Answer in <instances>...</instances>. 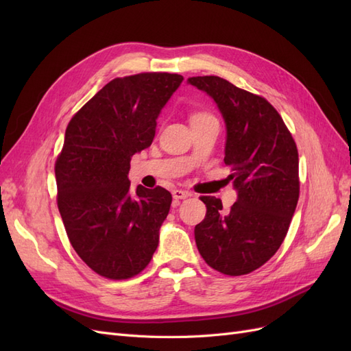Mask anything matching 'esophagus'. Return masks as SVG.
Here are the masks:
<instances>
[{
  "label": "esophagus",
  "instance_id": "34e87169",
  "mask_svg": "<svg viewBox=\"0 0 351 351\" xmlns=\"http://www.w3.org/2000/svg\"><path fill=\"white\" fill-rule=\"evenodd\" d=\"M189 196H190V193L186 192V190H182V189H174L173 190V197L176 200H182V199H186Z\"/></svg>",
  "mask_w": 351,
  "mask_h": 351
}]
</instances>
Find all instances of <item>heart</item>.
I'll return each mask as SVG.
<instances>
[{
	"label": "heart",
	"instance_id": "1",
	"mask_svg": "<svg viewBox=\"0 0 351 351\" xmlns=\"http://www.w3.org/2000/svg\"><path fill=\"white\" fill-rule=\"evenodd\" d=\"M205 115H208V114H202V112H199V114H195V115H193V119H197V117H205Z\"/></svg>",
	"mask_w": 351,
	"mask_h": 351
}]
</instances>
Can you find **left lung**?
<instances>
[{"label": "left lung", "mask_w": 351, "mask_h": 351, "mask_svg": "<svg viewBox=\"0 0 351 351\" xmlns=\"http://www.w3.org/2000/svg\"><path fill=\"white\" fill-rule=\"evenodd\" d=\"M187 83L206 92L224 119L227 180L237 190L230 210L214 196L200 197L206 217L195 227L196 246L210 268L237 277L262 267L284 241L299 200V154L265 98L218 76Z\"/></svg>", "instance_id": "8db88e82"}]
</instances>
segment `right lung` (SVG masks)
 I'll list each match as a JSON object with an SVG mask.
<instances>
[{"label": "right lung", "instance_id": "obj_1", "mask_svg": "<svg viewBox=\"0 0 351 351\" xmlns=\"http://www.w3.org/2000/svg\"><path fill=\"white\" fill-rule=\"evenodd\" d=\"M183 76L117 77L70 120L56 162L58 209L80 259L110 280L142 272L159 243L171 193L130 189V159L149 147L156 119Z\"/></svg>", "mask_w": 351, "mask_h": 351}]
</instances>
